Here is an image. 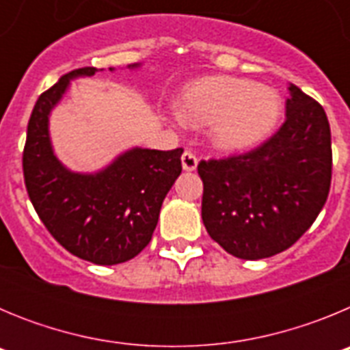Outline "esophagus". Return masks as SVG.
I'll list each match as a JSON object with an SVG mask.
<instances>
[{
    "label": "esophagus",
    "instance_id": "esophagus-1",
    "mask_svg": "<svg viewBox=\"0 0 350 350\" xmlns=\"http://www.w3.org/2000/svg\"><path fill=\"white\" fill-rule=\"evenodd\" d=\"M196 166H198L196 154H194L193 150H185V152L182 154V168H184L185 172H193V170H196Z\"/></svg>",
    "mask_w": 350,
    "mask_h": 350
}]
</instances>
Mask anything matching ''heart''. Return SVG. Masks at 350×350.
I'll return each instance as SVG.
<instances>
[{
	"instance_id": "obj_1",
	"label": "heart",
	"mask_w": 350,
	"mask_h": 350,
	"mask_svg": "<svg viewBox=\"0 0 350 350\" xmlns=\"http://www.w3.org/2000/svg\"><path fill=\"white\" fill-rule=\"evenodd\" d=\"M180 116L189 124H212V140L222 150H243L270 133L280 116V100L249 80L208 77L187 85Z\"/></svg>"
}]
</instances>
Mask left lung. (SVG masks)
Listing matches in <instances>:
<instances>
[{
  "label": "left lung",
  "instance_id": "obj_1",
  "mask_svg": "<svg viewBox=\"0 0 350 350\" xmlns=\"http://www.w3.org/2000/svg\"><path fill=\"white\" fill-rule=\"evenodd\" d=\"M286 120L243 154L200 161L202 217L210 238L240 259L289 249L314 224L332 185V131L326 112L296 85Z\"/></svg>",
  "mask_w": 350,
  "mask_h": 350
}]
</instances>
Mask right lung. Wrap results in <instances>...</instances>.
Here are the masks:
<instances>
[{
	"mask_svg": "<svg viewBox=\"0 0 350 350\" xmlns=\"http://www.w3.org/2000/svg\"><path fill=\"white\" fill-rule=\"evenodd\" d=\"M96 71L77 68L40 94L27 122L24 184L38 217L68 252L94 265H119L150 242L184 150L133 148L96 175L68 172L52 152L49 113L70 79Z\"/></svg>",
	"mask_w": 350,
	"mask_h": 350,
	"instance_id": "1",
	"label": "right lung"
}]
</instances>
